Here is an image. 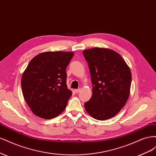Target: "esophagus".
Returning a JSON list of instances; mask_svg holds the SVG:
<instances>
[{
	"label": "esophagus",
	"instance_id": "1",
	"mask_svg": "<svg viewBox=\"0 0 156 156\" xmlns=\"http://www.w3.org/2000/svg\"><path fill=\"white\" fill-rule=\"evenodd\" d=\"M80 91H81V88H79V89H75V93H79Z\"/></svg>",
	"mask_w": 156,
	"mask_h": 156
}]
</instances>
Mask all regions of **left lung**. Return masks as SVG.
<instances>
[{"label":"left lung","mask_w":156,"mask_h":156,"mask_svg":"<svg viewBox=\"0 0 156 156\" xmlns=\"http://www.w3.org/2000/svg\"><path fill=\"white\" fill-rule=\"evenodd\" d=\"M90 72L92 96L84 103L88 114L98 120L116 115L128 100L131 72L117 52L107 48L84 50Z\"/></svg>","instance_id":"left-lung-1"}]
</instances>
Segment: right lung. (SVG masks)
Returning <instances> with one entry per match:
<instances>
[{
  "mask_svg": "<svg viewBox=\"0 0 156 156\" xmlns=\"http://www.w3.org/2000/svg\"><path fill=\"white\" fill-rule=\"evenodd\" d=\"M74 53L47 51L33 58L23 73V97L30 110L41 119H51L66 108L72 92L66 72Z\"/></svg>",
  "mask_w": 156,
  "mask_h": 156,
  "instance_id": "obj_1",
  "label": "right lung"
}]
</instances>
